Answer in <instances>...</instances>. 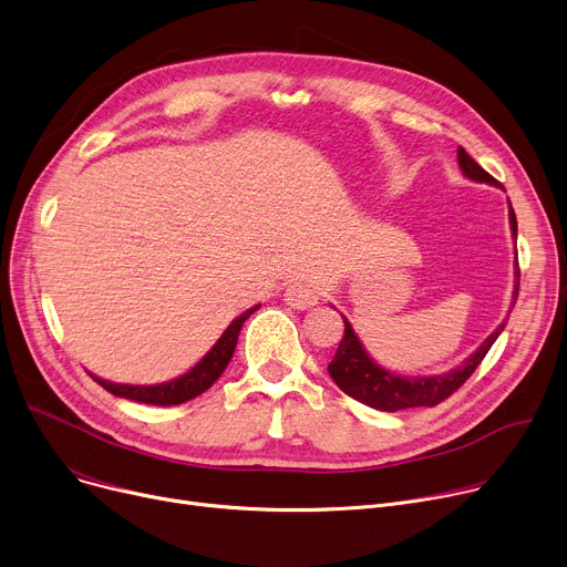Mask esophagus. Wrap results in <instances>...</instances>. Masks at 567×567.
I'll list each match as a JSON object with an SVG mask.
<instances>
[{
  "label": "esophagus",
  "instance_id": "1",
  "mask_svg": "<svg viewBox=\"0 0 567 567\" xmlns=\"http://www.w3.org/2000/svg\"><path fill=\"white\" fill-rule=\"evenodd\" d=\"M318 290L309 281H292L284 292L286 305L292 309H311L318 305Z\"/></svg>",
  "mask_w": 567,
  "mask_h": 567
}]
</instances>
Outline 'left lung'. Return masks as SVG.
<instances>
[{"instance_id":"8db88e82","label":"left lung","mask_w":567,"mask_h":567,"mask_svg":"<svg viewBox=\"0 0 567 567\" xmlns=\"http://www.w3.org/2000/svg\"><path fill=\"white\" fill-rule=\"evenodd\" d=\"M457 164L467 178L476 183L498 185L462 146L457 148ZM508 217H511L513 238H517V219H515L513 206ZM517 292H519V262H515V292H513L515 299H517ZM343 322H346V334L339 343L334 359H331V363L327 365L331 380L339 384L341 391H346L350 398H354V401L363 405L382 410V412H398V410H410V408H435L442 401H446L451 393H455L472 378V373L478 369V363L485 359L487 350L498 339V334H502L508 320L498 324L481 343V348L464 359L457 369L444 375H427V378H403V375L389 373L369 357V352L363 350L348 318H343Z\"/></svg>"}]
</instances>
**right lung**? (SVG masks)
I'll return each mask as SVG.
<instances>
[{
	"instance_id": "obj_1",
	"label": "right lung",
	"mask_w": 567,
	"mask_h": 567,
	"mask_svg": "<svg viewBox=\"0 0 567 567\" xmlns=\"http://www.w3.org/2000/svg\"><path fill=\"white\" fill-rule=\"evenodd\" d=\"M258 309L251 307L249 311L240 313L236 320H233L224 334L219 337V341L208 350V354L198 361L192 371H187L185 375L162 382V384H148V386H140V384H116V382H107L100 380L95 375H91L100 386L107 389L110 393L118 395V398H127V401H137V403H146V405H159V408H169V405H181L192 401L198 393H204L206 389H210L217 378L224 373V369L228 365L233 352H236V343L240 337V329L245 324V320Z\"/></svg>"
}]
</instances>
